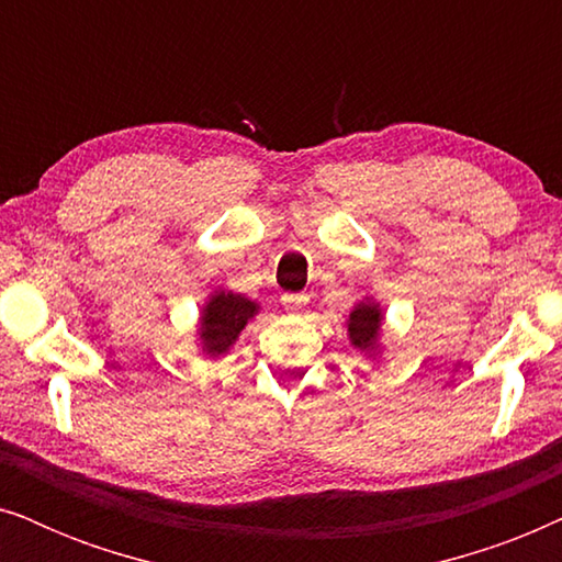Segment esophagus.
<instances>
[{
    "mask_svg": "<svg viewBox=\"0 0 562 562\" xmlns=\"http://www.w3.org/2000/svg\"><path fill=\"white\" fill-rule=\"evenodd\" d=\"M281 304H283V310H286V312L299 314V312L306 310V304H310V294H283Z\"/></svg>",
    "mask_w": 562,
    "mask_h": 562,
    "instance_id": "34e87169",
    "label": "esophagus"
}]
</instances>
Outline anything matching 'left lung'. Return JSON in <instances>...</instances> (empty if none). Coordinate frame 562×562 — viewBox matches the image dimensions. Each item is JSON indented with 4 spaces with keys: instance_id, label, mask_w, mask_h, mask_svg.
<instances>
[{
    "instance_id": "left-lung-1",
    "label": "left lung",
    "mask_w": 562,
    "mask_h": 562,
    "mask_svg": "<svg viewBox=\"0 0 562 562\" xmlns=\"http://www.w3.org/2000/svg\"><path fill=\"white\" fill-rule=\"evenodd\" d=\"M381 322H383V314L379 310V304L360 302L356 310L350 312V319H348V335H350L352 348L373 356V352L379 350Z\"/></svg>"
}]
</instances>
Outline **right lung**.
Instances as JSON below:
<instances>
[{
	"instance_id": "add662e5",
	"label": "right lung",
	"mask_w": 562,
	"mask_h": 562,
	"mask_svg": "<svg viewBox=\"0 0 562 562\" xmlns=\"http://www.w3.org/2000/svg\"><path fill=\"white\" fill-rule=\"evenodd\" d=\"M258 314V304L248 296L233 294V291H214L210 302L202 306V322H199V340L202 350L210 358H220L233 348L237 335L243 333L248 319Z\"/></svg>"
}]
</instances>
